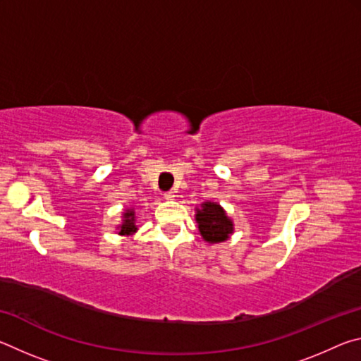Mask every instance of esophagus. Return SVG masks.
Listing matches in <instances>:
<instances>
[{"label":"esophagus","instance_id":"obj_1","mask_svg":"<svg viewBox=\"0 0 361 361\" xmlns=\"http://www.w3.org/2000/svg\"><path fill=\"white\" fill-rule=\"evenodd\" d=\"M164 197H166L167 200H173V199H175V192H173V191H167V192H164Z\"/></svg>","mask_w":361,"mask_h":361}]
</instances>
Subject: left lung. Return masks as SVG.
I'll use <instances>...</instances> for the list:
<instances>
[{
    "mask_svg": "<svg viewBox=\"0 0 361 361\" xmlns=\"http://www.w3.org/2000/svg\"><path fill=\"white\" fill-rule=\"evenodd\" d=\"M195 221L202 239L209 243L228 240L234 232V223L216 202H204L200 209H195Z\"/></svg>",
    "mask_w": 361,
    "mask_h": 361,
    "instance_id": "1",
    "label": "left lung"
}]
</instances>
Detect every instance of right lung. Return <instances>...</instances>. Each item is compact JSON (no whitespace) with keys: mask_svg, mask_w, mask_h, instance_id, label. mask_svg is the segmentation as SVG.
<instances>
[{"mask_svg":"<svg viewBox=\"0 0 361 361\" xmlns=\"http://www.w3.org/2000/svg\"><path fill=\"white\" fill-rule=\"evenodd\" d=\"M122 224L119 226V235H132L137 232V224H135V212L133 209H127L122 213Z\"/></svg>","mask_w":361,"mask_h":361,"instance_id":"1","label":"right lung"}]
</instances>
